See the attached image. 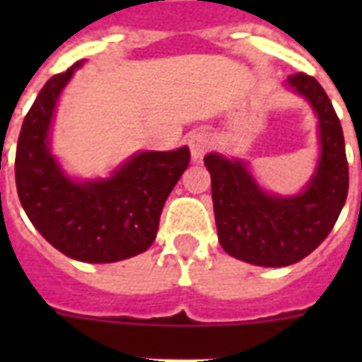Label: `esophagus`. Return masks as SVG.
Segmentation results:
<instances>
[{"mask_svg":"<svg viewBox=\"0 0 362 362\" xmlns=\"http://www.w3.org/2000/svg\"><path fill=\"white\" fill-rule=\"evenodd\" d=\"M187 146H189L193 161H201L204 153L209 152L210 136L204 131H193L192 135L187 136Z\"/></svg>","mask_w":362,"mask_h":362,"instance_id":"34e87169","label":"esophagus"}]
</instances>
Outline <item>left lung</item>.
<instances>
[{"mask_svg": "<svg viewBox=\"0 0 362 362\" xmlns=\"http://www.w3.org/2000/svg\"><path fill=\"white\" fill-rule=\"evenodd\" d=\"M287 86L308 99L320 120V163L303 193L270 195L257 186L244 161L220 153L204 156L221 247L259 267H287L314 252L334 227L348 197L346 144L331 99L306 73L289 76Z\"/></svg>", "mask_w": 362, "mask_h": 362, "instance_id": "8db88e82", "label": "left lung"}]
</instances>
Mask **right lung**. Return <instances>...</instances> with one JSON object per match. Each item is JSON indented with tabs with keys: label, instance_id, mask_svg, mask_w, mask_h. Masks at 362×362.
Listing matches in <instances>:
<instances>
[{
	"label": "right lung",
	"instance_id": "obj_1",
	"mask_svg": "<svg viewBox=\"0 0 362 362\" xmlns=\"http://www.w3.org/2000/svg\"><path fill=\"white\" fill-rule=\"evenodd\" d=\"M76 67L42 86L20 129L14 176L22 209L56 250L84 263H115L146 252L163 204L189 165V148L141 152L110 178L75 182L48 148L54 109Z\"/></svg>",
	"mask_w": 362,
	"mask_h": 362
}]
</instances>
